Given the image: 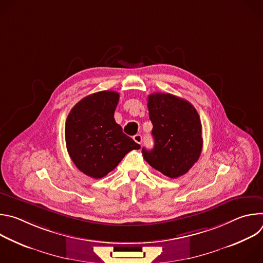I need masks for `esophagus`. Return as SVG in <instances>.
Wrapping results in <instances>:
<instances>
[{
	"instance_id": "obj_1",
	"label": "esophagus",
	"mask_w": 263,
	"mask_h": 263,
	"mask_svg": "<svg viewBox=\"0 0 263 263\" xmlns=\"http://www.w3.org/2000/svg\"><path fill=\"white\" fill-rule=\"evenodd\" d=\"M133 139H134V141H135L136 143L141 144V142H142V136H141L140 134H136V135H134V136H133Z\"/></svg>"
}]
</instances>
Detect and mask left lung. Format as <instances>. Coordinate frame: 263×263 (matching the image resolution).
I'll list each match as a JSON object with an SVG mask.
<instances>
[{
    "mask_svg": "<svg viewBox=\"0 0 263 263\" xmlns=\"http://www.w3.org/2000/svg\"><path fill=\"white\" fill-rule=\"evenodd\" d=\"M148 117L153 124L154 147L142 154L145 161L172 179L183 176L198 161L202 147V125L196 108L171 93L147 97Z\"/></svg>",
    "mask_w": 263,
    "mask_h": 263,
    "instance_id": "left-lung-1",
    "label": "left lung"
}]
</instances>
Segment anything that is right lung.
<instances>
[{
    "instance_id": "right-lung-1",
    "label": "right lung",
    "mask_w": 263,
    "mask_h": 263,
    "mask_svg": "<svg viewBox=\"0 0 263 263\" xmlns=\"http://www.w3.org/2000/svg\"><path fill=\"white\" fill-rule=\"evenodd\" d=\"M117 91L89 95L72 107L65 123L66 148L83 174L100 179L114 171L127 153L140 148L116 123Z\"/></svg>"
}]
</instances>
